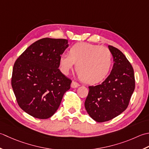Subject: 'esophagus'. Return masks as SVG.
Here are the masks:
<instances>
[{
    "label": "esophagus",
    "mask_w": 149,
    "mask_h": 149,
    "mask_svg": "<svg viewBox=\"0 0 149 149\" xmlns=\"http://www.w3.org/2000/svg\"><path fill=\"white\" fill-rule=\"evenodd\" d=\"M78 86H80V85H79L78 83L76 82V81H72L71 85V87L72 88H77V87H78Z\"/></svg>",
    "instance_id": "obj_1"
}]
</instances>
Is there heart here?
<instances>
[{
	"mask_svg": "<svg viewBox=\"0 0 149 149\" xmlns=\"http://www.w3.org/2000/svg\"><path fill=\"white\" fill-rule=\"evenodd\" d=\"M112 54L107 47L81 42L72 46L69 54L63 53L59 58L60 71L68 74L76 63V71L87 84L102 81L111 70Z\"/></svg>",
	"mask_w": 149,
	"mask_h": 149,
	"instance_id": "obj_1",
	"label": "heart"
}]
</instances>
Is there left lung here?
I'll list each match as a JSON object with an SVG mask.
<instances>
[{"label": "left lung", "mask_w": 149, "mask_h": 149, "mask_svg": "<svg viewBox=\"0 0 149 149\" xmlns=\"http://www.w3.org/2000/svg\"><path fill=\"white\" fill-rule=\"evenodd\" d=\"M114 64L103 82L89 86L85 108L97 122L113 119L125 110L135 88L134 70L129 60L117 48L108 45Z\"/></svg>", "instance_id": "obj_1"}]
</instances>
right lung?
<instances>
[{"label":"right lung","mask_w":149,"mask_h":149,"mask_svg":"<svg viewBox=\"0 0 149 149\" xmlns=\"http://www.w3.org/2000/svg\"><path fill=\"white\" fill-rule=\"evenodd\" d=\"M69 47L66 39L44 38L32 44L13 65L11 86L20 107L38 119L55 113L71 80L59 68L60 54Z\"/></svg>","instance_id":"obj_1"}]
</instances>
